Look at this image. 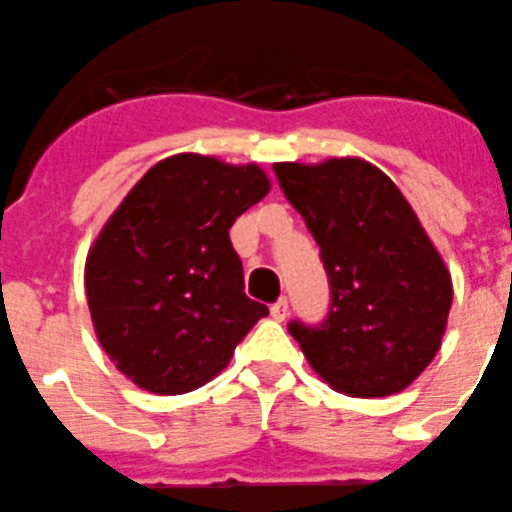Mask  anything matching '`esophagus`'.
I'll list each match as a JSON object with an SVG mask.
<instances>
[{"instance_id": "1", "label": "esophagus", "mask_w": 512, "mask_h": 512, "mask_svg": "<svg viewBox=\"0 0 512 512\" xmlns=\"http://www.w3.org/2000/svg\"><path fill=\"white\" fill-rule=\"evenodd\" d=\"M290 306H288V298H280V301H275L273 306H270V313H273L275 321H285V316H288Z\"/></svg>"}]
</instances>
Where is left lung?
Returning <instances> with one entry per match:
<instances>
[{"instance_id":"left-lung-1","label":"left lung","mask_w":512,"mask_h":512,"mask_svg":"<svg viewBox=\"0 0 512 512\" xmlns=\"http://www.w3.org/2000/svg\"><path fill=\"white\" fill-rule=\"evenodd\" d=\"M273 170L329 275L324 319L288 324L308 365L352 398L408 388L439 352L451 308V278L416 211L365 160Z\"/></svg>"}]
</instances>
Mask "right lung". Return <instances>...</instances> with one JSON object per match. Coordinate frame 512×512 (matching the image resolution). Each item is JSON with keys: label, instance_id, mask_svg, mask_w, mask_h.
<instances>
[{"label": "right lung", "instance_id": "obj_1", "mask_svg": "<svg viewBox=\"0 0 512 512\" xmlns=\"http://www.w3.org/2000/svg\"><path fill=\"white\" fill-rule=\"evenodd\" d=\"M270 191L257 165L173 155L127 193L86 260L104 352L158 395L201 388L267 316L245 293L229 229Z\"/></svg>", "mask_w": 512, "mask_h": 512}]
</instances>
